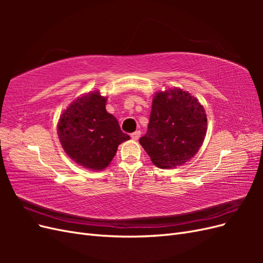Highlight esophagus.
Here are the masks:
<instances>
[{
	"instance_id": "34e87169",
	"label": "esophagus",
	"mask_w": 263,
	"mask_h": 263,
	"mask_svg": "<svg viewBox=\"0 0 263 263\" xmlns=\"http://www.w3.org/2000/svg\"><path fill=\"white\" fill-rule=\"evenodd\" d=\"M130 137H132L134 140L139 139V137H140V132H139V130H136L135 133H133V134L130 135Z\"/></svg>"
}]
</instances>
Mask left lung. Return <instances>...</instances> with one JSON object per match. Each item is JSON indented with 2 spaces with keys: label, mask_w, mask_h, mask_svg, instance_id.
I'll return each instance as SVG.
<instances>
[{
  "label": "left lung",
  "mask_w": 263,
  "mask_h": 263,
  "mask_svg": "<svg viewBox=\"0 0 263 263\" xmlns=\"http://www.w3.org/2000/svg\"><path fill=\"white\" fill-rule=\"evenodd\" d=\"M208 118L195 98L180 89L159 92L153 101L140 145L159 168H176L194 157L206 135Z\"/></svg>",
  "instance_id": "obj_1"
}]
</instances>
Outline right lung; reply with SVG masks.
Here are the masks:
<instances>
[{
  "instance_id": "add662e5",
  "label": "right lung",
  "mask_w": 263,
  "mask_h": 263,
  "mask_svg": "<svg viewBox=\"0 0 263 263\" xmlns=\"http://www.w3.org/2000/svg\"><path fill=\"white\" fill-rule=\"evenodd\" d=\"M105 105L106 99L100 92L87 93L71 103L58 123V136L66 154L78 164L97 171L106 168L118 145L130 138L106 112Z\"/></svg>"
}]
</instances>
